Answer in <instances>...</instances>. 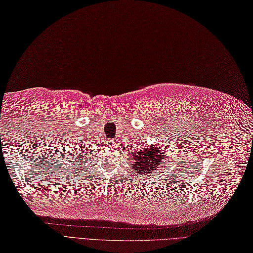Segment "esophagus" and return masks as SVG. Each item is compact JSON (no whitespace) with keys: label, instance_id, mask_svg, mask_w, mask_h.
I'll return each instance as SVG.
<instances>
[{"label":"esophagus","instance_id":"1","mask_svg":"<svg viewBox=\"0 0 253 253\" xmlns=\"http://www.w3.org/2000/svg\"><path fill=\"white\" fill-rule=\"evenodd\" d=\"M117 142L116 141H108V146H111V147H117Z\"/></svg>","mask_w":253,"mask_h":253}]
</instances>
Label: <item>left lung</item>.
<instances>
[{
    "mask_svg": "<svg viewBox=\"0 0 253 253\" xmlns=\"http://www.w3.org/2000/svg\"><path fill=\"white\" fill-rule=\"evenodd\" d=\"M166 151L162 150L161 147L149 146L144 147L139 151L133 153V164L131 165L132 169L137 174L146 175L154 172L162 163L165 161Z\"/></svg>",
    "mask_w": 253,
    "mask_h": 253,
    "instance_id": "obj_1",
    "label": "left lung"
}]
</instances>
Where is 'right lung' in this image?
<instances>
[{
	"label": "right lung",
	"mask_w": 253,
	"mask_h": 253,
	"mask_svg": "<svg viewBox=\"0 0 253 253\" xmlns=\"http://www.w3.org/2000/svg\"><path fill=\"white\" fill-rule=\"evenodd\" d=\"M75 157H76V156H75ZM75 157H74V160H73V161H75ZM84 158H85V156H83V157H82V156H80V160H84ZM76 164H80V162H79V163H76Z\"/></svg>",
	"instance_id": "1"
}]
</instances>
